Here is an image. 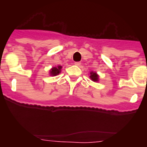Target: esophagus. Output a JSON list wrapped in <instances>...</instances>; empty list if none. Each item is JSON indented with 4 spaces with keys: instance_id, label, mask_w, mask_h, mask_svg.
Segmentation results:
<instances>
[{
    "instance_id": "34e87169",
    "label": "esophagus",
    "mask_w": 147,
    "mask_h": 147,
    "mask_svg": "<svg viewBox=\"0 0 147 147\" xmlns=\"http://www.w3.org/2000/svg\"><path fill=\"white\" fill-rule=\"evenodd\" d=\"M80 64H81V63H80V62H75V65H77V66H80Z\"/></svg>"
}]
</instances>
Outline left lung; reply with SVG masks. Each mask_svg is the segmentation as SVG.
Segmentation results:
<instances>
[{
  "mask_svg": "<svg viewBox=\"0 0 147 147\" xmlns=\"http://www.w3.org/2000/svg\"><path fill=\"white\" fill-rule=\"evenodd\" d=\"M90 78L93 81V82H98L99 80V75L96 72H90Z\"/></svg>",
  "mask_w": 147,
  "mask_h": 147,
  "instance_id": "1",
  "label": "left lung"
}]
</instances>
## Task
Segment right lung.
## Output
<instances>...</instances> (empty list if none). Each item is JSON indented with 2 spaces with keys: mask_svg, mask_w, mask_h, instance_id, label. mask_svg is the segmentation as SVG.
<instances>
[{
  "mask_svg": "<svg viewBox=\"0 0 147 147\" xmlns=\"http://www.w3.org/2000/svg\"><path fill=\"white\" fill-rule=\"evenodd\" d=\"M62 66H57V67H54L52 68L50 70V75L51 76H56V75H59L61 72Z\"/></svg>",
  "mask_w": 147,
  "mask_h": 147,
  "instance_id": "1",
  "label": "right lung"
}]
</instances>
